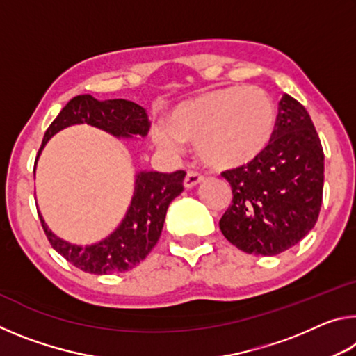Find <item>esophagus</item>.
Instances as JSON below:
<instances>
[{
    "label": "esophagus",
    "instance_id": "obj_1",
    "mask_svg": "<svg viewBox=\"0 0 356 356\" xmlns=\"http://www.w3.org/2000/svg\"><path fill=\"white\" fill-rule=\"evenodd\" d=\"M202 180H204V177L201 176V174H197L195 171H186V176L184 179V186L186 190L195 188V186L200 185Z\"/></svg>",
    "mask_w": 356,
    "mask_h": 356
}]
</instances>
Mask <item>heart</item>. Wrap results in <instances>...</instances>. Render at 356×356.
I'll list each match as a JSON object with an SVG mask.
<instances>
[{"mask_svg":"<svg viewBox=\"0 0 356 356\" xmlns=\"http://www.w3.org/2000/svg\"><path fill=\"white\" fill-rule=\"evenodd\" d=\"M276 130L278 108L272 95L256 86H227L180 102L166 114V125L152 129V138L170 150L180 143H195L204 165L234 171L261 160Z\"/></svg>","mask_w":356,"mask_h":356,"instance_id":"heart-1","label":"heart"}]
</instances>
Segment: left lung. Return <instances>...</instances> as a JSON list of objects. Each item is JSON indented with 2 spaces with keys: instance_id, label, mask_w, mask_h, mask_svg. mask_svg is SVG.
<instances>
[{
  "instance_id": "left-lung-1",
  "label": "left lung",
  "mask_w": 356,
  "mask_h": 356,
  "mask_svg": "<svg viewBox=\"0 0 356 356\" xmlns=\"http://www.w3.org/2000/svg\"><path fill=\"white\" fill-rule=\"evenodd\" d=\"M222 176L234 197L220 229L238 250L276 256L308 236L322 206L323 149L306 108L284 94L270 149L254 165Z\"/></svg>"
}]
</instances>
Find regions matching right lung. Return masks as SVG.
Here are the masks:
<instances>
[{"label":"right lung","mask_w":356,"mask_h":356,"mask_svg":"<svg viewBox=\"0 0 356 356\" xmlns=\"http://www.w3.org/2000/svg\"><path fill=\"white\" fill-rule=\"evenodd\" d=\"M78 124L92 125L114 138L124 140L144 138L150 127L146 110L135 102L124 99L97 100L89 94L76 95L47 129L38 160L51 136ZM184 171L171 174L138 171L134 196L122 221L110 236L97 243L81 246L65 242L55 236L51 229H48L39 213L42 227L53 248L83 272L94 275L125 272L144 261L159 242L166 210L174 197H177L184 190Z\"/></svg>","instance_id":"1"}]
</instances>
